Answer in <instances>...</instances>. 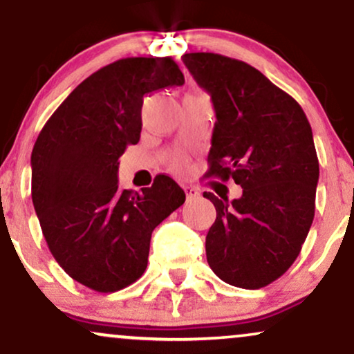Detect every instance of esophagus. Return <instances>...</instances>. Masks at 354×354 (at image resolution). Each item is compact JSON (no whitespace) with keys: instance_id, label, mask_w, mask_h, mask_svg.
Here are the masks:
<instances>
[{"instance_id":"obj_1","label":"esophagus","mask_w":354,"mask_h":354,"mask_svg":"<svg viewBox=\"0 0 354 354\" xmlns=\"http://www.w3.org/2000/svg\"><path fill=\"white\" fill-rule=\"evenodd\" d=\"M183 189H185L186 193V198L188 200H196L198 196H200V191H198V188H194V186H183Z\"/></svg>"}]
</instances>
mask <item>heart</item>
<instances>
[{
  "label": "heart",
  "mask_w": 354,
  "mask_h": 354,
  "mask_svg": "<svg viewBox=\"0 0 354 354\" xmlns=\"http://www.w3.org/2000/svg\"><path fill=\"white\" fill-rule=\"evenodd\" d=\"M174 168H178V169H181V168H185V160H176L174 161Z\"/></svg>",
  "instance_id": "b5f03b06"
}]
</instances>
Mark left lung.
I'll return each mask as SVG.
<instances>
[{
    "label": "left lung",
    "mask_w": 354,
    "mask_h": 354,
    "mask_svg": "<svg viewBox=\"0 0 354 354\" xmlns=\"http://www.w3.org/2000/svg\"><path fill=\"white\" fill-rule=\"evenodd\" d=\"M209 93L214 123L208 178H233L241 198L206 193L216 219L206 258L225 283L258 290L298 258L315 218L319 163L310 121L288 93L245 61L216 53L181 56Z\"/></svg>",
    "instance_id": "left-lung-1"
}]
</instances>
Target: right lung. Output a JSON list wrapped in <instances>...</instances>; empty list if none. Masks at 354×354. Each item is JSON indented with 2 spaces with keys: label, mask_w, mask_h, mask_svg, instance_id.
<instances>
[{
  "label": "right lung",
  "mask_w": 354,
  "mask_h": 354,
  "mask_svg": "<svg viewBox=\"0 0 354 354\" xmlns=\"http://www.w3.org/2000/svg\"><path fill=\"white\" fill-rule=\"evenodd\" d=\"M183 83L169 56L118 59L73 89L36 140L31 198L44 239L89 290L113 293L135 283L153 230L185 203V191L165 174L141 193L118 186V160L140 141L145 96Z\"/></svg>",
  "instance_id": "obj_1"
}]
</instances>
